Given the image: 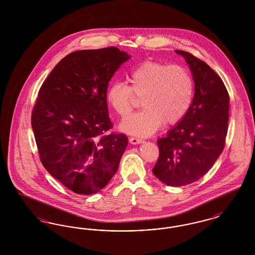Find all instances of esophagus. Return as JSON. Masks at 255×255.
Returning <instances> with one entry per match:
<instances>
[{
  "label": "esophagus",
  "mask_w": 255,
  "mask_h": 255,
  "mask_svg": "<svg viewBox=\"0 0 255 255\" xmlns=\"http://www.w3.org/2000/svg\"><path fill=\"white\" fill-rule=\"evenodd\" d=\"M129 141L132 143V144H139L141 142H143V139L139 138V137H135V136H132L129 138Z\"/></svg>",
  "instance_id": "obj_1"
}]
</instances>
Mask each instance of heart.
I'll list each match as a JSON object with an SVG mask.
<instances>
[{
  "label": "heart",
  "mask_w": 255,
  "mask_h": 255,
  "mask_svg": "<svg viewBox=\"0 0 255 255\" xmlns=\"http://www.w3.org/2000/svg\"><path fill=\"white\" fill-rule=\"evenodd\" d=\"M130 86L115 82L106 93L110 107L122 119L126 118L142 97L138 113L122 122L125 133L149 136L165 123L181 122L190 109L194 97V81L181 65L147 61L135 67L128 76Z\"/></svg>",
  "instance_id": "obj_1"
}]
</instances>
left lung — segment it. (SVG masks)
Segmentation results:
<instances>
[{"label": "left lung", "instance_id": "8db88e82", "mask_svg": "<svg viewBox=\"0 0 255 255\" xmlns=\"http://www.w3.org/2000/svg\"><path fill=\"white\" fill-rule=\"evenodd\" d=\"M193 74L195 94L185 117L158 138L159 156L153 168L160 182L182 186L198 181L224 150L228 133L230 96L223 80L206 62L176 50Z\"/></svg>", "mask_w": 255, "mask_h": 255}]
</instances>
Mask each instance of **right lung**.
<instances>
[{
	"instance_id": "obj_1",
	"label": "right lung",
	"mask_w": 255,
	"mask_h": 255,
	"mask_svg": "<svg viewBox=\"0 0 255 255\" xmlns=\"http://www.w3.org/2000/svg\"><path fill=\"white\" fill-rule=\"evenodd\" d=\"M129 58L115 47L74 51L39 90L31 127L40 160L74 193H97L119 168L128 137L105 134L113 128L106 93L112 76Z\"/></svg>"
}]
</instances>
